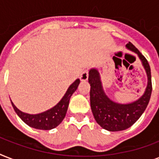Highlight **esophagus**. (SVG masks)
<instances>
[{
	"instance_id": "34e87169",
	"label": "esophagus",
	"mask_w": 159,
	"mask_h": 159,
	"mask_svg": "<svg viewBox=\"0 0 159 159\" xmlns=\"http://www.w3.org/2000/svg\"><path fill=\"white\" fill-rule=\"evenodd\" d=\"M80 79L82 82H85V81H87L88 79V71L87 70H84L83 72H82V74L80 76Z\"/></svg>"
}]
</instances>
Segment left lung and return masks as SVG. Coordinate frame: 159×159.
<instances>
[{"instance_id":"left-lung-1","label":"left lung","mask_w":159,"mask_h":159,"mask_svg":"<svg viewBox=\"0 0 159 159\" xmlns=\"http://www.w3.org/2000/svg\"><path fill=\"white\" fill-rule=\"evenodd\" d=\"M126 48L138 54L148 77L145 92L137 101L129 104L114 102L105 93L97 69L92 68L89 71L88 82L91 86L90 102L92 114L97 124L109 131L124 130L133 125L145 111L152 93L151 70L148 61L130 42L126 44Z\"/></svg>"}]
</instances>
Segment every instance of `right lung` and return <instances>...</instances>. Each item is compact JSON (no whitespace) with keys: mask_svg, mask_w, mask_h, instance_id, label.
Returning a JSON list of instances; mask_svg holds the SVG:
<instances>
[{"mask_svg":"<svg viewBox=\"0 0 159 159\" xmlns=\"http://www.w3.org/2000/svg\"><path fill=\"white\" fill-rule=\"evenodd\" d=\"M80 83V80L77 79L72 83L66 92L61 101L53 108L49 109L48 111L42 112V113L36 114V115H30V114L22 112L16 107L14 103L11 102V105L13 106L14 110L18 115V116L22 120L30 126L32 128L43 129V130H49L52 129L57 127L62 120L64 119L66 113H67V107L69 104L70 98L72 95L77 89V87Z\"/></svg>","mask_w":159,"mask_h":159,"instance_id":"obj_1","label":"right lung"}]
</instances>
